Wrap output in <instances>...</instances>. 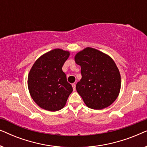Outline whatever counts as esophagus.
I'll list each match as a JSON object with an SVG mask.
<instances>
[{
	"label": "esophagus",
	"mask_w": 147,
	"mask_h": 147,
	"mask_svg": "<svg viewBox=\"0 0 147 147\" xmlns=\"http://www.w3.org/2000/svg\"><path fill=\"white\" fill-rule=\"evenodd\" d=\"M72 87H73V90H74V91H76V84H72Z\"/></svg>",
	"instance_id": "obj_1"
}]
</instances>
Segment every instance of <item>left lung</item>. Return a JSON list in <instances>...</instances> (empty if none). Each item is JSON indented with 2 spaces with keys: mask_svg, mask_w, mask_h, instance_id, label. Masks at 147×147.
<instances>
[{
  "mask_svg": "<svg viewBox=\"0 0 147 147\" xmlns=\"http://www.w3.org/2000/svg\"><path fill=\"white\" fill-rule=\"evenodd\" d=\"M76 63L81 66L82 79L76 90L88 108L102 110L111 105L119 95L120 71L107 54L86 47L76 54Z\"/></svg>",
  "mask_w": 147,
  "mask_h": 147,
  "instance_id": "left-lung-1",
  "label": "left lung"
}]
</instances>
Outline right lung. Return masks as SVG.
Here are the masks:
<instances>
[{"label": "right lung", "mask_w": 147, "mask_h": 147, "mask_svg": "<svg viewBox=\"0 0 147 147\" xmlns=\"http://www.w3.org/2000/svg\"><path fill=\"white\" fill-rule=\"evenodd\" d=\"M69 51L55 49L44 53L36 60L28 76L29 91L40 108L55 112L65 106L73 91L62 71Z\"/></svg>", "instance_id": "obj_1"}]
</instances>
